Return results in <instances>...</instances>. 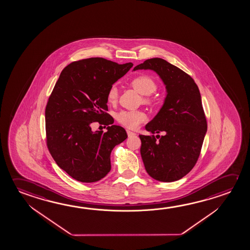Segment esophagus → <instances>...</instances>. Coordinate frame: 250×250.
<instances>
[{
	"label": "esophagus",
	"mask_w": 250,
	"mask_h": 250,
	"mask_svg": "<svg viewBox=\"0 0 250 250\" xmlns=\"http://www.w3.org/2000/svg\"><path fill=\"white\" fill-rule=\"evenodd\" d=\"M126 132L128 137H131V136L136 135L135 132H133V131H130V130H127Z\"/></svg>",
	"instance_id": "34e87169"
}]
</instances>
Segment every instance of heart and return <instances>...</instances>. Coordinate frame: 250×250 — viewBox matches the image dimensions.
I'll use <instances>...</instances> for the list:
<instances>
[{
    "label": "heart",
    "instance_id": "b5f03b06",
    "mask_svg": "<svg viewBox=\"0 0 250 250\" xmlns=\"http://www.w3.org/2000/svg\"><path fill=\"white\" fill-rule=\"evenodd\" d=\"M131 84L141 95H151L157 90V84L152 78L147 75H139L133 78ZM107 100L114 104L118 99V89L111 85L107 91ZM146 119V114L142 111H121L117 115V120L125 126L135 129Z\"/></svg>",
    "mask_w": 250,
    "mask_h": 250
}]
</instances>
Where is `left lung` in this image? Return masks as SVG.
<instances>
[{"instance_id":"1","label":"left lung","mask_w":250,"mask_h":250,"mask_svg":"<svg viewBox=\"0 0 250 250\" xmlns=\"http://www.w3.org/2000/svg\"><path fill=\"white\" fill-rule=\"evenodd\" d=\"M137 70L155 71L167 90L161 109L146 125L164 135H139L145 168L159 181L180 180L196 164L208 130L200 90L188 74L162 58L147 59Z\"/></svg>"}]
</instances>
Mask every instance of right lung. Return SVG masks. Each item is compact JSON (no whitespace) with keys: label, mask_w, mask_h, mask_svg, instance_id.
Instances as JSON below:
<instances>
[{"label":"right lung","mask_w":250,"mask_h":250,"mask_svg":"<svg viewBox=\"0 0 250 250\" xmlns=\"http://www.w3.org/2000/svg\"><path fill=\"white\" fill-rule=\"evenodd\" d=\"M133 64L102 58L73 62L62 70L45 109L47 146L59 167L78 181L90 183L111 171L112 149L127 139L108 114L107 91ZM107 125L93 132L91 125Z\"/></svg>","instance_id":"add662e5"}]
</instances>
